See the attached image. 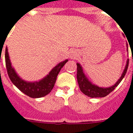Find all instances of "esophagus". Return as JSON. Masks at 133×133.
Instances as JSON below:
<instances>
[{
	"instance_id": "34e87169",
	"label": "esophagus",
	"mask_w": 133,
	"mask_h": 133,
	"mask_svg": "<svg viewBox=\"0 0 133 133\" xmlns=\"http://www.w3.org/2000/svg\"><path fill=\"white\" fill-rule=\"evenodd\" d=\"M77 56H78V53H77L76 51H72L70 53V58H71V59H74V58H76Z\"/></svg>"
}]
</instances>
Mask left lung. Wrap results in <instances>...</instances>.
Instances as JSON below:
<instances>
[{"mask_svg":"<svg viewBox=\"0 0 133 133\" xmlns=\"http://www.w3.org/2000/svg\"><path fill=\"white\" fill-rule=\"evenodd\" d=\"M126 45H127V51H128V44ZM128 62H129V60L128 59V60L126 62V65L125 66V69H124V71L122 73V76L118 79V81L113 86L108 87V88L99 87L98 86L93 84L88 79V78L86 77V75H84L81 65L79 63H77V79L80 91L86 95L90 97H93H93H106L107 95H109V93H111L118 86L119 84L120 83L122 79L124 77V76L126 75V71H127V69H128Z\"/></svg>","mask_w":133,"mask_h":133,"instance_id":"8db88e82","label":"left lung"}]
</instances>
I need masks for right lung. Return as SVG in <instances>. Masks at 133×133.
Masks as SVG:
<instances>
[{
  "mask_svg": "<svg viewBox=\"0 0 133 133\" xmlns=\"http://www.w3.org/2000/svg\"><path fill=\"white\" fill-rule=\"evenodd\" d=\"M5 57L7 73L12 83L23 93L32 98L42 97L49 94L51 91L56 83L58 73L64 65L68 62V60H66L57 64L46 77H44L40 81L29 82L21 79L16 72L15 71L14 69L12 67L7 47L5 49Z\"/></svg>",
  "mask_w": 133,
  "mask_h": 133,
  "instance_id": "right-lung-1",
  "label": "right lung"
}]
</instances>
